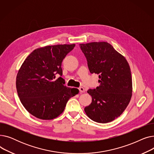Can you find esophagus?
I'll return each instance as SVG.
<instances>
[{
  "instance_id": "esophagus-1",
  "label": "esophagus",
  "mask_w": 154,
  "mask_h": 154,
  "mask_svg": "<svg viewBox=\"0 0 154 154\" xmlns=\"http://www.w3.org/2000/svg\"><path fill=\"white\" fill-rule=\"evenodd\" d=\"M79 91H80V92H81V93L85 92V88H84V87H80L79 88Z\"/></svg>"
}]
</instances>
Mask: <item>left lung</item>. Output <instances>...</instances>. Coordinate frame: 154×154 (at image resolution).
Returning a JSON list of instances; mask_svg holds the SVG:
<instances>
[{"label": "left lung", "mask_w": 154, "mask_h": 154, "mask_svg": "<svg viewBox=\"0 0 154 154\" xmlns=\"http://www.w3.org/2000/svg\"><path fill=\"white\" fill-rule=\"evenodd\" d=\"M91 74H99L100 85L88 90L92 103L84 110L91 120L107 123L122 114L131 100V69L123 55L110 44L94 42L79 45Z\"/></svg>", "instance_id": "obj_1"}]
</instances>
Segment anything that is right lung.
Segmentation results:
<instances>
[{
  "label": "right lung",
  "instance_id": "1",
  "mask_svg": "<svg viewBox=\"0 0 154 154\" xmlns=\"http://www.w3.org/2000/svg\"><path fill=\"white\" fill-rule=\"evenodd\" d=\"M75 44L45 46L34 50L24 60L16 78L21 103L34 117L51 120L60 116L67 102L79 93L65 86L62 62ZM56 74L60 77L55 79Z\"/></svg>",
  "mask_w": 154,
  "mask_h": 154
}]
</instances>
